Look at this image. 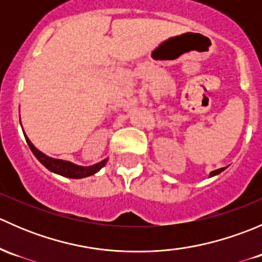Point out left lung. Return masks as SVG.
I'll return each mask as SVG.
<instances>
[{
    "mask_svg": "<svg viewBox=\"0 0 262 262\" xmlns=\"http://www.w3.org/2000/svg\"><path fill=\"white\" fill-rule=\"evenodd\" d=\"M224 170H226V167H222V168H218V170H215V171H212V172L209 173V178H212V176L218 175V173H221L222 171H224Z\"/></svg>",
    "mask_w": 262,
    "mask_h": 262,
    "instance_id": "obj_1",
    "label": "left lung"
}]
</instances>
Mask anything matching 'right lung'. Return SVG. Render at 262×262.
Listing matches in <instances>:
<instances>
[{"mask_svg": "<svg viewBox=\"0 0 262 262\" xmlns=\"http://www.w3.org/2000/svg\"><path fill=\"white\" fill-rule=\"evenodd\" d=\"M24 136H25L26 143H28V146L30 147L31 152L34 153V156L38 158L39 162H40L43 166H46L49 171H52V172L54 173H58V175L60 176H64V178H70V179L87 178V176L94 175V173H96L97 171L101 170L107 162V158H106V160H102L101 162L96 163V165L86 166V167H84V166L75 165V163L70 162V161H63V160H57V158L48 157V156L44 155L43 152H40V150L36 149V148L34 147V144L31 143L30 139L26 137V134H24Z\"/></svg>", "mask_w": 262, "mask_h": 262, "instance_id": "1", "label": "right lung"}]
</instances>
